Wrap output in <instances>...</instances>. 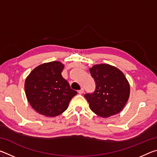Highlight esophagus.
<instances>
[{
  "mask_svg": "<svg viewBox=\"0 0 157 157\" xmlns=\"http://www.w3.org/2000/svg\"><path fill=\"white\" fill-rule=\"evenodd\" d=\"M78 92L79 94H83V93H84V89L82 88L80 90H79V91H78Z\"/></svg>",
  "mask_w": 157,
  "mask_h": 157,
  "instance_id": "esophagus-1",
  "label": "esophagus"
}]
</instances>
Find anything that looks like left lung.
Wrapping results in <instances>:
<instances>
[{"label":"left lung","mask_w":157,"mask_h":157,"mask_svg":"<svg viewBox=\"0 0 157 157\" xmlns=\"http://www.w3.org/2000/svg\"><path fill=\"white\" fill-rule=\"evenodd\" d=\"M90 73L95 81V89L84 97L91 109L102 118L118 113L128 100L130 92L124 74L109 64L95 65L90 68Z\"/></svg>","instance_id":"left-lung-1"}]
</instances>
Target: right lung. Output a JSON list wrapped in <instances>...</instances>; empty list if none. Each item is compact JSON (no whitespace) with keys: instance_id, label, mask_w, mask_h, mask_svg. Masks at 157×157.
I'll return each mask as SVG.
<instances>
[{"instance_id":"obj_1","label":"right lung","mask_w":157,"mask_h":157,"mask_svg":"<svg viewBox=\"0 0 157 157\" xmlns=\"http://www.w3.org/2000/svg\"><path fill=\"white\" fill-rule=\"evenodd\" d=\"M63 68V65L59 62L43 63L34 68L25 79V91L28 102L42 115H60L78 94L62 77Z\"/></svg>"}]
</instances>
